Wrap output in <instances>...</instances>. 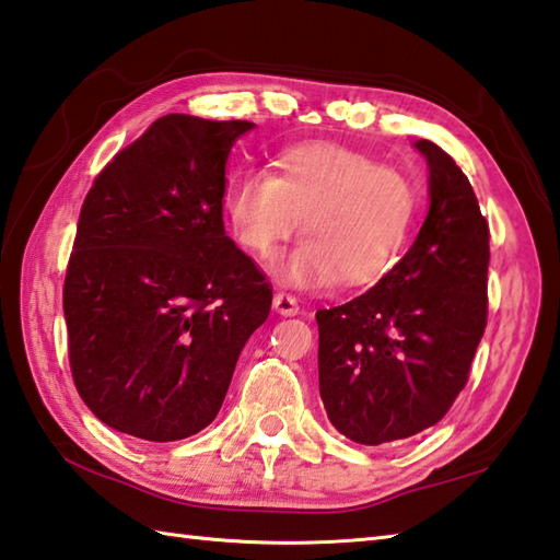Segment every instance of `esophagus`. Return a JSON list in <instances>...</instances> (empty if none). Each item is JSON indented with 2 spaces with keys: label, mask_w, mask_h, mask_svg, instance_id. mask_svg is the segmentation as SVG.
<instances>
[{
  "label": "esophagus",
  "mask_w": 560,
  "mask_h": 560,
  "mask_svg": "<svg viewBox=\"0 0 560 560\" xmlns=\"http://www.w3.org/2000/svg\"><path fill=\"white\" fill-rule=\"evenodd\" d=\"M272 306H276V312L282 314V316L300 314V302H296L294 296L288 294V292H278L276 296H272Z\"/></svg>",
  "instance_id": "34e87169"
}]
</instances>
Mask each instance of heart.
<instances>
[{"instance_id": "obj_1", "label": "heart", "mask_w": 560, "mask_h": 560, "mask_svg": "<svg viewBox=\"0 0 560 560\" xmlns=\"http://www.w3.org/2000/svg\"><path fill=\"white\" fill-rule=\"evenodd\" d=\"M222 208L236 242L270 258L296 234L304 242L278 272L318 290L338 278L370 288L401 260L418 212V188L401 168L338 142H304L272 159V171L244 168L224 184Z\"/></svg>"}]
</instances>
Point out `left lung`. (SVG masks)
<instances>
[{"label":"left lung","instance_id":"1","mask_svg":"<svg viewBox=\"0 0 560 560\" xmlns=\"http://www.w3.org/2000/svg\"><path fill=\"white\" fill-rule=\"evenodd\" d=\"M430 210L372 290L316 312L318 392L340 435L382 444L440 423L469 382L488 322V222L454 159L416 142Z\"/></svg>","mask_w":560,"mask_h":560}]
</instances>
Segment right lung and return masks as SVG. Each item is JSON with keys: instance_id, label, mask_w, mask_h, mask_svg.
Segmentation results:
<instances>
[{"instance_id": "add662e5", "label": "right lung", "mask_w": 560, "mask_h": 560, "mask_svg": "<svg viewBox=\"0 0 560 560\" xmlns=\"http://www.w3.org/2000/svg\"><path fill=\"white\" fill-rule=\"evenodd\" d=\"M248 120L168 113L96 176L62 310L72 380L101 423L174 442L220 413L272 288L224 234V166Z\"/></svg>"}]
</instances>
